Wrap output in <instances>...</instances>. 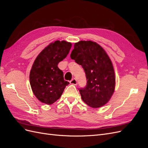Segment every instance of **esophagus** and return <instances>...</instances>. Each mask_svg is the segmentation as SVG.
Returning <instances> with one entry per match:
<instances>
[{
  "mask_svg": "<svg viewBox=\"0 0 148 148\" xmlns=\"http://www.w3.org/2000/svg\"><path fill=\"white\" fill-rule=\"evenodd\" d=\"M70 84H73V85H77V80L75 78H73L71 80V81L70 82Z\"/></svg>",
  "mask_w": 148,
  "mask_h": 148,
  "instance_id": "34e87169",
  "label": "esophagus"
}]
</instances>
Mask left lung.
<instances>
[{
    "mask_svg": "<svg viewBox=\"0 0 148 148\" xmlns=\"http://www.w3.org/2000/svg\"><path fill=\"white\" fill-rule=\"evenodd\" d=\"M70 57L82 66L86 74V86L79 89L82 100L93 108L104 106L115 85L113 65L104 49L96 42L80 41L75 44Z\"/></svg>",
    "mask_w": 148,
    "mask_h": 148,
    "instance_id": "8db88e82",
    "label": "left lung"
}]
</instances>
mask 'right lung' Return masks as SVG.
Returning a JSON list of instances; mask_svg holds the SVG:
<instances>
[{
	"mask_svg": "<svg viewBox=\"0 0 148 148\" xmlns=\"http://www.w3.org/2000/svg\"><path fill=\"white\" fill-rule=\"evenodd\" d=\"M71 43L56 41L40 52L30 71L32 91L39 101L50 105L59 99L69 82L64 79L63 71L57 66L69 54Z\"/></svg>",
	"mask_w": 148,
	"mask_h": 148,
	"instance_id": "obj_1",
	"label": "right lung"
}]
</instances>
